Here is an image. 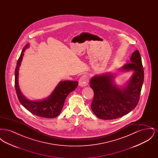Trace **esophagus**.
Returning a JSON list of instances; mask_svg holds the SVG:
<instances>
[{
    "label": "esophagus",
    "instance_id": "esophagus-1",
    "mask_svg": "<svg viewBox=\"0 0 158 158\" xmlns=\"http://www.w3.org/2000/svg\"><path fill=\"white\" fill-rule=\"evenodd\" d=\"M89 83V77L88 76L86 75H83L82 77H81V78L79 79V85L83 87V86H86L88 85Z\"/></svg>",
    "mask_w": 158,
    "mask_h": 158
}]
</instances>
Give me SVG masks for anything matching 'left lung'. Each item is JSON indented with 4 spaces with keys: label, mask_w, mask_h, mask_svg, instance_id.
Instances as JSON below:
<instances>
[{
    "label": "left lung",
    "mask_w": 158,
    "mask_h": 158,
    "mask_svg": "<svg viewBox=\"0 0 158 158\" xmlns=\"http://www.w3.org/2000/svg\"><path fill=\"white\" fill-rule=\"evenodd\" d=\"M131 63L120 70H133L127 85L121 89L114 84L113 74L95 76L90 81V87L94 92L91 109L95 115L102 120L121 117L135 108L137 105L144 81L142 58L137 50L132 53Z\"/></svg>",
    "instance_id": "8db88e82"
}]
</instances>
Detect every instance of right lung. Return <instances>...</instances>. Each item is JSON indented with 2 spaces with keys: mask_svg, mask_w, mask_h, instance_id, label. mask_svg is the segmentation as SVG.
<instances>
[{
  "mask_svg": "<svg viewBox=\"0 0 158 158\" xmlns=\"http://www.w3.org/2000/svg\"><path fill=\"white\" fill-rule=\"evenodd\" d=\"M27 44L18 60L15 70V87L17 97L21 104L30 113L43 118H53L57 117L63 107L68 95L75 89L78 85L77 81H64L60 82L48 98L43 101H32L25 98L21 92L18 85V70L23 60Z\"/></svg>",
  "mask_w": 158,
  "mask_h": 158,
  "instance_id": "right-lung-1",
  "label": "right lung"
}]
</instances>
